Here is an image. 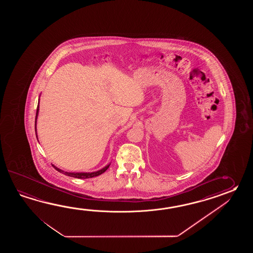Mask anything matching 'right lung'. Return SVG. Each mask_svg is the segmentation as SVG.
Returning a JSON list of instances; mask_svg holds the SVG:
<instances>
[{"label": "right lung", "mask_w": 253, "mask_h": 253, "mask_svg": "<svg viewBox=\"0 0 253 253\" xmlns=\"http://www.w3.org/2000/svg\"><path fill=\"white\" fill-rule=\"evenodd\" d=\"M38 112H39V106L37 107V111H36V118H35V126H36V121H37V117H38ZM35 131H36V126H35ZM36 136H37V134H36ZM110 165H108L106 167H104L103 169L101 170H99V171H97V172H64V171H62V170H60L59 168H57L56 167H52L59 172H62V173H64L65 175H68V176H71V177H75V178H81V179H86V178H92L95 177V176H97V175H100L101 173H103L104 172H106L107 170H108V167H109Z\"/></svg>", "instance_id": "1"}]
</instances>
